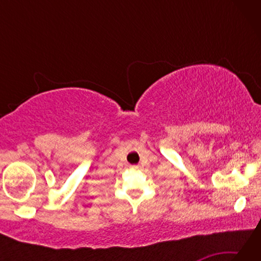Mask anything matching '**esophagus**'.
<instances>
[{
  "instance_id": "1",
  "label": "esophagus",
  "mask_w": 261,
  "mask_h": 261,
  "mask_svg": "<svg viewBox=\"0 0 261 261\" xmlns=\"http://www.w3.org/2000/svg\"><path fill=\"white\" fill-rule=\"evenodd\" d=\"M131 169H138V166H132Z\"/></svg>"
}]
</instances>
